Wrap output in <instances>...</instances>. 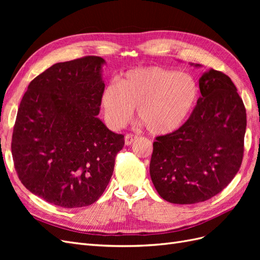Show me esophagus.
<instances>
[{
  "label": "esophagus",
  "mask_w": 260,
  "mask_h": 260,
  "mask_svg": "<svg viewBox=\"0 0 260 260\" xmlns=\"http://www.w3.org/2000/svg\"><path fill=\"white\" fill-rule=\"evenodd\" d=\"M137 139H138V137L135 135H125L124 143H125V145H131Z\"/></svg>",
  "instance_id": "1"
}]
</instances>
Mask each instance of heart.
I'll use <instances>...</instances> for the list:
<instances>
[{
  "mask_svg": "<svg viewBox=\"0 0 260 260\" xmlns=\"http://www.w3.org/2000/svg\"><path fill=\"white\" fill-rule=\"evenodd\" d=\"M200 88L187 74L159 66L128 70L118 81L109 83L102 95L106 121L122 128L137 107L138 119L155 136L178 130L191 115Z\"/></svg>",
  "mask_w": 260,
  "mask_h": 260,
  "instance_id": "obj_1",
  "label": "heart"
}]
</instances>
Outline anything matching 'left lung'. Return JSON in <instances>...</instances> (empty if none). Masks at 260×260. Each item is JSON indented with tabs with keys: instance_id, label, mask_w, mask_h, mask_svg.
I'll return each mask as SVG.
<instances>
[{
	"instance_id": "obj_1",
	"label": "left lung",
	"mask_w": 260,
	"mask_h": 260,
	"mask_svg": "<svg viewBox=\"0 0 260 260\" xmlns=\"http://www.w3.org/2000/svg\"><path fill=\"white\" fill-rule=\"evenodd\" d=\"M199 83L202 96L188 119L153 143V184L174 204L211 199L231 182L243 160L246 109L237 86L212 68Z\"/></svg>"
}]
</instances>
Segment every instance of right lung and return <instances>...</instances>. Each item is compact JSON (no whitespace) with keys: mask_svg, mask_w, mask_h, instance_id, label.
Returning a JSON list of instances; mask_svg holds the SVG:
<instances>
[{"mask_svg":"<svg viewBox=\"0 0 260 260\" xmlns=\"http://www.w3.org/2000/svg\"><path fill=\"white\" fill-rule=\"evenodd\" d=\"M99 56L57 62L28 85L12 137L15 170L39 198L64 208L89 206L112 178L122 135L100 114L105 84Z\"/></svg>","mask_w":260,"mask_h":260,"instance_id":"right-lung-1","label":"right lung"}]
</instances>
